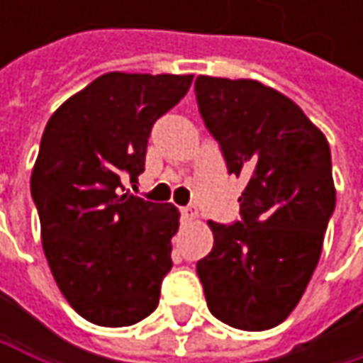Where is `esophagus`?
<instances>
[{"instance_id":"34e87169","label":"esophagus","mask_w":363,"mask_h":363,"mask_svg":"<svg viewBox=\"0 0 363 363\" xmlns=\"http://www.w3.org/2000/svg\"><path fill=\"white\" fill-rule=\"evenodd\" d=\"M181 216L184 223H189V220H193L195 216H197V208L193 206V203H189V206H182L181 208Z\"/></svg>"}]
</instances>
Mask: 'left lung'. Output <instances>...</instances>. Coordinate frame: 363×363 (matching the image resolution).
<instances>
[{
    "instance_id": "obj_1",
    "label": "left lung",
    "mask_w": 363,
    "mask_h": 363,
    "mask_svg": "<svg viewBox=\"0 0 363 363\" xmlns=\"http://www.w3.org/2000/svg\"><path fill=\"white\" fill-rule=\"evenodd\" d=\"M195 99L229 174L246 189L240 220L208 223L197 262L210 313L248 332L281 324L322 254L336 191L326 136L288 96L254 79L199 75Z\"/></svg>"
}]
</instances>
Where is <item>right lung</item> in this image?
<instances>
[{
    "label": "right lung",
    "mask_w": 363,
    "mask_h": 363,
    "mask_svg": "<svg viewBox=\"0 0 363 363\" xmlns=\"http://www.w3.org/2000/svg\"><path fill=\"white\" fill-rule=\"evenodd\" d=\"M193 75L107 73L50 117L31 174L41 244L69 305L96 326H132L157 309L172 269L179 210L119 193L145 170L153 123Z\"/></svg>",
    "instance_id": "1"
}]
</instances>
